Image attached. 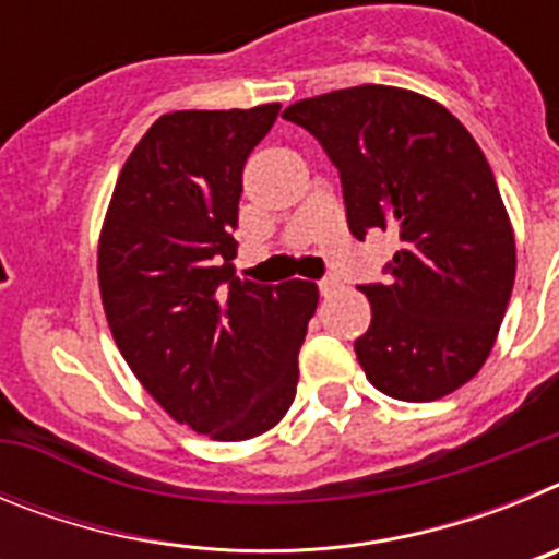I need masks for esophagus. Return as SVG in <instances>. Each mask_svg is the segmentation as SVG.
I'll list each match as a JSON object with an SVG mask.
<instances>
[{"label":"esophagus","mask_w":559,"mask_h":559,"mask_svg":"<svg viewBox=\"0 0 559 559\" xmlns=\"http://www.w3.org/2000/svg\"><path fill=\"white\" fill-rule=\"evenodd\" d=\"M338 276H324L322 283H319V288H322V294L324 296H330V294H335V288H338Z\"/></svg>","instance_id":"1"}]
</instances>
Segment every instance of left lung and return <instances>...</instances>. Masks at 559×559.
I'll list each match as a JSON object with an SVG mask.
<instances>
[{"label": "left lung", "instance_id": "8db88e82", "mask_svg": "<svg viewBox=\"0 0 559 559\" xmlns=\"http://www.w3.org/2000/svg\"><path fill=\"white\" fill-rule=\"evenodd\" d=\"M338 167L347 224L397 231L386 285H360L372 324L355 355L378 392L428 403L490 355L515 283V235L471 131L412 88L364 86L283 111Z\"/></svg>", "mask_w": 559, "mask_h": 559}]
</instances>
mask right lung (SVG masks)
I'll return each mask as SVG.
<instances>
[{
    "instance_id": "obj_1",
    "label": "right lung",
    "mask_w": 559,
    "mask_h": 559,
    "mask_svg": "<svg viewBox=\"0 0 559 559\" xmlns=\"http://www.w3.org/2000/svg\"><path fill=\"white\" fill-rule=\"evenodd\" d=\"M276 114L280 103L162 114L122 165L97 243L126 364L176 423L221 442L285 417L319 305L308 280L260 285L231 265L243 165Z\"/></svg>"
}]
</instances>
